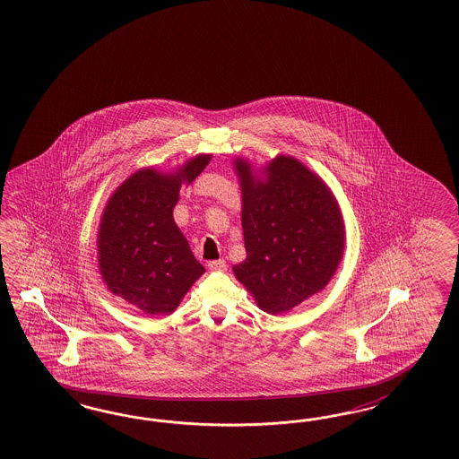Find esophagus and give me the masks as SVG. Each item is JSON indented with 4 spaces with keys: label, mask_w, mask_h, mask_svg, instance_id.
I'll use <instances>...</instances> for the list:
<instances>
[{
    "label": "esophagus",
    "mask_w": 459,
    "mask_h": 459,
    "mask_svg": "<svg viewBox=\"0 0 459 459\" xmlns=\"http://www.w3.org/2000/svg\"><path fill=\"white\" fill-rule=\"evenodd\" d=\"M209 269L210 271L223 273V271H227V263H225L223 259H219V261H210Z\"/></svg>",
    "instance_id": "obj_1"
}]
</instances>
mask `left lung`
Segmentation results:
<instances>
[{
    "mask_svg": "<svg viewBox=\"0 0 459 459\" xmlns=\"http://www.w3.org/2000/svg\"><path fill=\"white\" fill-rule=\"evenodd\" d=\"M247 257L236 278L271 315L290 311L321 291L345 246L342 213L323 181L291 156H278L265 177L237 160Z\"/></svg>",
    "mask_w": 459,
    "mask_h": 459,
    "instance_id": "8db88e82",
    "label": "left lung"
}]
</instances>
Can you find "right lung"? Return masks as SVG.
<instances>
[{"label":"right lung","mask_w":459,"mask_h":459,"mask_svg":"<svg viewBox=\"0 0 459 459\" xmlns=\"http://www.w3.org/2000/svg\"><path fill=\"white\" fill-rule=\"evenodd\" d=\"M190 160L177 175L139 169L114 192L99 229V267L116 296L146 315H169L205 269L173 221L181 183L209 165Z\"/></svg>","instance_id":"1"}]
</instances>
